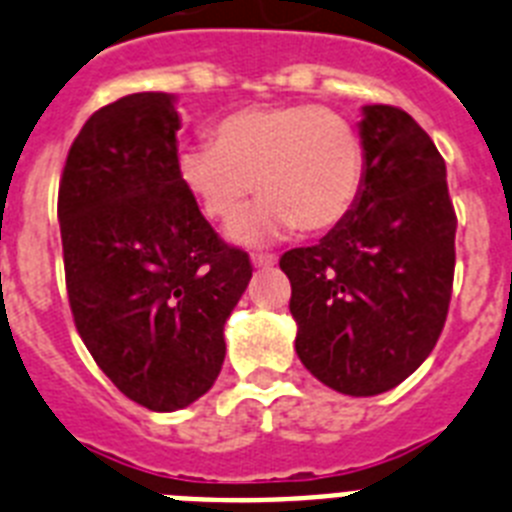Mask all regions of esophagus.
Instances as JSON below:
<instances>
[{"label": "esophagus", "mask_w": 512, "mask_h": 512, "mask_svg": "<svg viewBox=\"0 0 512 512\" xmlns=\"http://www.w3.org/2000/svg\"><path fill=\"white\" fill-rule=\"evenodd\" d=\"M251 264L256 266V269H269V266L277 264V256H274V253H253Z\"/></svg>", "instance_id": "obj_1"}]
</instances>
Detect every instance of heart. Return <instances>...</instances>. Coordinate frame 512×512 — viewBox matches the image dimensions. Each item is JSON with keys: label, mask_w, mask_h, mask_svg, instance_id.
Masks as SVG:
<instances>
[{"label": "heart", "mask_w": 512, "mask_h": 512, "mask_svg": "<svg viewBox=\"0 0 512 512\" xmlns=\"http://www.w3.org/2000/svg\"><path fill=\"white\" fill-rule=\"evenodd\" d=\"M365 152L355 126L318 106H246L209 129V144L178 155V178L212 222L243 246L331 230L355 207Z\"/></svg>", "instance_id": "1"}]
</instances>
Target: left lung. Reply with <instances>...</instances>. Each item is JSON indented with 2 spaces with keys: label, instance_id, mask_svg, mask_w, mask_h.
<instances>
[{
  "label": "left lung",
  "instance_id": "left-lung-1",
  "mask_svg": "<svg viewBox=\"0 0 512 512\" xmlns=\"http://www.w3.org/2000/svg\"><path fill=\"white\" fill-rule=\"evenodd\" d=\"M355 207L279 266L292 285L295 352L323 386L375 396L406 381L443 331L456 266L445 160L401 108L365 106Z\"/></svg>",
  "mask_w": 512,
  "mask_h": 512
}]
</instances>
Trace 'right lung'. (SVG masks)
Wrapping results in <instances>:
<instances>
[{"mask_svg":"<svg viewBox=\"0 0 512 512\" xmlns=\"http://www.w3.org/2000/svg\"><path fill=\"white\" fill-rule=\"evenodd\" d=\"M178 129L173 95L119 98L85 121L59 183L74 326L113 386L152 412L212 388L253 272L183 189Z\"/></svg>","mask_w":512,"mask_h":512,"instance_id":"1","label":"right lung"}]
</instances>
